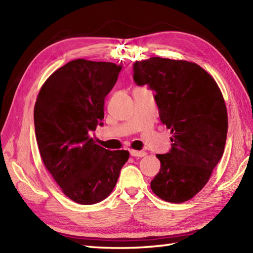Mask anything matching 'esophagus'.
I'll return each instance as SVG.
<instances>
[{"instance_id":"obj_1","label":"esophagus","mask_w":253,"mask_h":253,"mask_svg":"<svg viewBox=\"0 0 253 253\" xmlns=\"http://www.w3.org/2000/svg\"><path fill=\"white\" fill-rule=\"evenodd\" d=\"M130 155H131V157H135V158H143V157H146L147 153L144 151H137V150H131Z\"/></svg>"}]
</instances>
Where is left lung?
<instances>
[{"mask_svg":"<svg viewBox=\"0 0 253 253\" xmlns=\"http://www.w3.org/2000/svg\"><path fill=\"white\" fill-rule=\"evenodd\" d=\"M133 80L157 92L161 122L173 135L170 151L157 154L161 169L151 189L168 202L190 200L224 153L228 117L221 89L198 64L162 57L136 62Z\"/></svg>","mask_w":253,"mask_h":253,"instance_id":"8db88e82","label":"left lung"}]
</instances>
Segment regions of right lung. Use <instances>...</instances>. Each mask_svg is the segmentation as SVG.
<instances>
[{
    "label": "right lung",
    "instance_id": "right-lung-1",
    "mask_svg": "<svg viewBox=\"0 0 253 253\" xmlns=\"http://www.w3.org/2000/svg\"><path fill=\"white\" fill-rule=\"evenodd\" d=\"M122 65L78 58L58 68L37 96L34 118L37 143L45 169L64 195L79 204H94L110 196L126 150L110 151L89 132L104 118V99Z\"/></svg>",
    "mask_w": 253,
    "mask_h": 253
}]
</instances>
